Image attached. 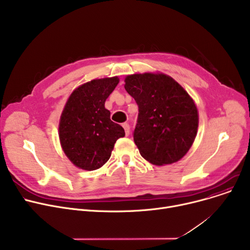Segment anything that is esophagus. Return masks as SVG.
Listing matches in <instances>:
<instances>
[{
    "label": "esophagus",
    "instance_id": "1",
    "mask_svg": "<svg viewBox=\"0 0 250 250\" xmlns=\"http://www.w3.org/2000/svg\"><path fill=\"white\" fill-rule=\"evenodd\" d=\"M123 127L125 128V136H128L129 135V125H128V124H123Z\"/></svg>",
    "mask_w": 250,
    "mask_h": 250
}]
</instances>
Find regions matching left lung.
Masks as SVG:
<instances>
[{"mask_svg": "<svg viewBox=\"0 0 250 250\" xmlns=\"http://www.w3.org/2000/svg\"><path fill=\"white\" fill-rule=\"evenodd\" d=\"M125 82L139 107L133 137L143 158L155 165L180 160L199 126L198 109L188 92L164 74H135Z\"/></svg>", "mask_w": 250, "mask_h": 250, "instance_id": "1", "label": "left lung"}]
</instances>
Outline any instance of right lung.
Here are the masks:
<instances>
[{"label":"right lung","instance_id":"1","mask_svg":"<svg viewBox=\"0 0 250 250\" xmlns=\"http://www.w3.org/2000/svg\"><path fill=\"white\" fill-rule=\"evenodd\" d=\"M120 82L98 79L77 88L68 99L59 126L62 148L79 168L95 170L108 161L115 142L125 137L122 125L110 120L105 100Z\"/></svg>","mask_w":250,"mask_h":250}]
</instances>
